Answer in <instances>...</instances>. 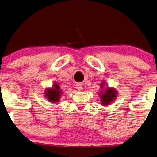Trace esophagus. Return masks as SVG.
Listing matches in <instances>:
<instances>
[{
  "label": "esophagus",
  "mask_w": 157,
  "mask_h": 157,
  "mask_svg": "<svg viewBox=\"0 0 157 157\" xmlns=\"http://www.w3.org/2000/svg\"><path fill=\"white\" fill-rule=\"evenodd\" d=\"M76 89L78 91H82V86L80 83H77L76 84Z\"/></svg>",
  "instance_id": "1"
}]
</instances>
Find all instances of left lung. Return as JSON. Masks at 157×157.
Segmentation results:
<instances>
[{
	"instance_id": "8db88e82",
	"label": "left lung",
	"mask_w": 157,
	"mask_h": 157,
	"mask_svg": "<svg viewBox=\"0 0 157 157\" xmlns=\"http://www.w3.org/2000/svg\"><path fill=\"white\" fill-rule=\"evenodd\" d=\"M101 90L98 92L102 105L108 106L111 104L118 95V91L114 87H110L106 85L105 81L100 84Z\"/></svg>"
}]
</instances>
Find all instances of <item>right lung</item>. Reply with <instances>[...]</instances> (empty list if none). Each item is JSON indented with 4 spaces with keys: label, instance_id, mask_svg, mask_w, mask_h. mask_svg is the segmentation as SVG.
Here are the masks:
<instances>
[{
    "label": "right lung",
    "instance_id": "add662e5",
    "mask_svg": "<svg viewBox=\"0 0 157 157\" xmlns=\"http://www.w3.org/2000/svg\"><path fill=\"white\" fill-rule=\"evenodd\" d=\"M63 93L62 90L60 88L59 85L57 83L54 82V85L52 87L46 88L44 90V95L51 103H59L60 98Z\"/></svg>",
    "mask_w": 157,
    "mask_h": 157
}]
</instances>
